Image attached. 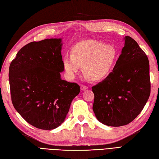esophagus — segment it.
Here are the masks:
<instances>
[{"instance_id": "esophagus-1", "label": "esophagus", "mask_w": 159, "mask_h": 159, "mask_svg": "<svg viewBox=\"0 0 159 159\" xmlns=\"http://www.w3.org/2000/svg\"><path fill=\"white\" fill-rule=\"evenodd\" d=\"M88 89V87L86 86V85H81V90H85Z\"/></svg>"}]
</instances>
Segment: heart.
<instances>
[{"mask_svg":"<svg viewBox=\"0 0 159 159\" xmlns=\"http://www.w3.org/2000/svg\"><path fill=\"white\" fill-rule=\"evenodd\" d=\"M118 56V51L113 45L94 40L83 41L73 47L71 55L63 57V67L70 80L75 78L83 66L85 78L100 81L110 75Z\"/></svg>","mask_w":159,"mask_h":159,"instance_id":"1","label":"heart"}]
</instances>
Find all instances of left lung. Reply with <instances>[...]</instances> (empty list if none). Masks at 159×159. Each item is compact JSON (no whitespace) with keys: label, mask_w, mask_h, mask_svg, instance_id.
<instances>
[{"label":"left lung","mask_w":159,"mask_h":159,"mask_svg":"<svg viewBox=\"0 0 159 159\" xmlns=\"http://www.w3.org/2000/svg\"><path fill=\"white\" fill-rule=\"evenodd\" d=\"M92 89L93 111L102 124L122 126L137 117L148 100L151 81L148 59L134 39L124 37L113 71Z\"/></svg>","instance_id":"obj_1"}]
</instances>
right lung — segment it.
Returning <instances> with one entry per match:
<instances>
[{
	"label": "right lung",
	"mask_w": 159,
	"mask_h": 159,
	"mask_svg": "<svg viewBox=\"0 0 159 159\" xmlns=\"http://www.w3.org/2000/svg\"><path fill=\"white\" fill-rule=\"evenodd\" d=\"M61 39L31 42L21 48L9 67L11 100L31 125L55 129L65 120L80 85L61 80Z\"/></svg>",
	"instance_id": "right-lung-1"
}]
</instances>
